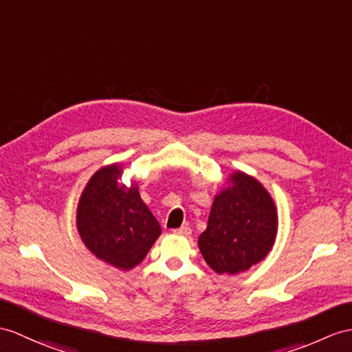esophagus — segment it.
Returning <instances> with one entry per match:
<instances>
[{"instance_id":"1","label":"esophagus","mask_w":352,"mask_h":352,"mask_svg":"<svg viewBox=\"0 0 352 352\" xmlns=\"http://www.w3.org/2000/svg\"><path fill=\"white\" fill-rule=\"evenodd\" d=\"M173 233L177 236H190L191 234V228L188 226H182L181 228H176L173 230Z\"/></svg>"}]
</instances>
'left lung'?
I'll list each match as a JSON object with an SVG mask.
<instances>
[{
	"instance_id": "1",
	"label": "left lung",
	"mask_w": 352,
	"mask_h": 352,
	"mask_svg": "<svg viewBox=\"0 0 352 352\" xmlns=\"http://www.w3.org/2000/svg\"><path fill=\"white\" fill-rule=\"evenodd\" d=\"M278 233V212L260 181L233 171L215 195L199 237L204 261L218 275H237L265 258Z\"/></svg>"
}]
</instances>
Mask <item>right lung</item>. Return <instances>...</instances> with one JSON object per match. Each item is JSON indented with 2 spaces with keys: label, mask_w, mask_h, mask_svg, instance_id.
I'll return each instance as SVG.
<instances>
[{
  "label": "right lung",
  "mask_w": 352,
  "mask_h": 352,
  "mask_svg": "<svg viewBox=\"0 0 352 352\" xmlns=\"http://www.w3.org/2000/svg\"><path fill=\"white\" fill-rule=\"evenodd\" d=\"M124 167L115 162L91 176L77 204L76 226L82 242L98 260L131 270L148 255L161 227L137 184L119 182Z\"/></svg>",
  "instance_id": "1"
}]
</instances>
